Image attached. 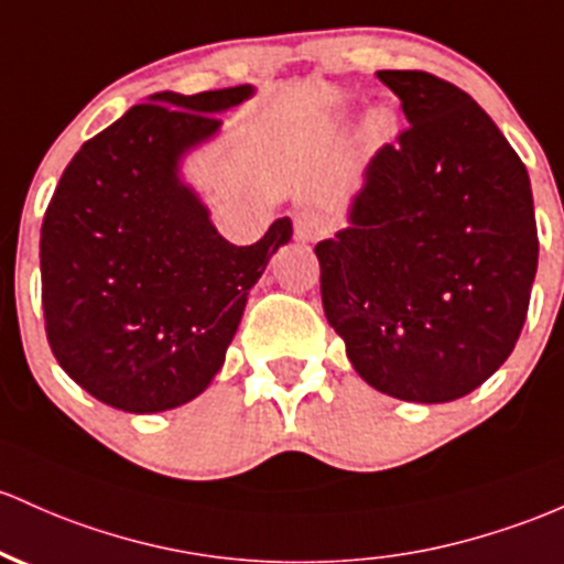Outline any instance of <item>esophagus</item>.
Returning <instances> with one entry per match:
<instances>
[{"label": "esophagus", "instance_id": "obj_1", "mask_svg": "<svg viewBox=\"0 0 564 564\" xmlns=\"http://www.w3.org/2000/svg\"><path fill=\"white\" fill-rule=\"evenodd\" d=\"M321 235H324V219H321L318 212L305 208V212L294 214V238L300 243H315Z\"/></svg>", "mask_w": 564, "mask_h": 564}]
</instances>
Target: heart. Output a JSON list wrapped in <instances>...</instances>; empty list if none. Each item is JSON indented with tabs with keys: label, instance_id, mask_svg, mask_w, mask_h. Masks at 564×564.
<instances>
[{
	"label": "heart",
	"instance_id": "heart-1",
	"mask_svg": "<svg viewBox=\"0 0 564 564\" xmlns=\"http://www.w3.org/2000/svg\"><path fill=\"white\" fill-rule=\"evenodd\" d=\"M372 128H375V133L386 135L388 131H391V117H388V115H377L375 122H372Z\"/></svg>",
	"mask_w": 564,
	"mask_h": 564
}]
</instances>
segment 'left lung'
<instances>
[{
	"label": "left lung",
	"mask_w": 564,
	"mask_h": 564,
	"mask_svg": "<svg viewBox=\"0 0 564 564\" xmlns=\"http://www.w3.org/2000/svg\"><path fill=\"white\" fill-rule=\"evenodd\" d=\"M406 128L315 246L326 321L375 391L463 399L511 356L528 318L538 230L528 169L468 93L429 72H377Z\"/></svg>",
	"instance_id": "left-lung-1"
}]
</instances>
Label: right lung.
I'll list each match as a JSON object with an SVG mask.
<instances>
[{"label":"right lung","instance_id":"add662e5","mask_svg":"<svg viewBox=\"0 0 564 564\" xmlns=\"http://www.w3.org/2000/svg\"><path fill=\"white\" fill-rule=\"evenodd\" d=\"M253 85L152 93L79 147L45 212L42 311L55 361L93 399L152 414L197 399L225 364L253 283L292 219L235 246L184 176Z\"/></svg>","mask_w":564,"mask_h":564}]
</instances>
